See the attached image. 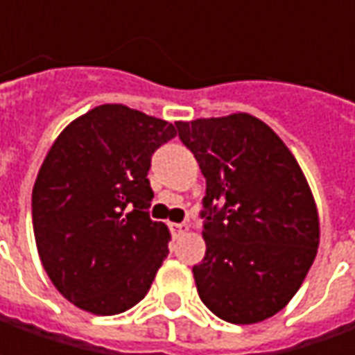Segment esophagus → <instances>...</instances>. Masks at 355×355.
Returning a JSON list of instances; mask_svg holds the SVG:
<instances>
[{
	"instance_id": "obj_1",
	"label": "esophagus",
	"mask_w": 355,
	"mask_h": 355,
	"mask_svg": "<svg viewBox=\"0 0 355 355\" xmlns=\"http://www.w3.org/2000/svg\"><path fill=\"white\" fill-rule=\"evenodd\" d=\"M170 231L173 237H180L182 233L187 231V223H170Z\"/></svg>"
}]
</instances>
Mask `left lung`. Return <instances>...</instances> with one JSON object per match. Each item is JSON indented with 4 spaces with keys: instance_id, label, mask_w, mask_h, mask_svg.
Masks as SVG:
<instances>
[{
    "instance_id": "obj_1",
    "label": "left lung",
    "mask_w": 355,
    "mask_h": 355,
    "mask_svg": "<svg viewBox=\"0 0 355 355\" xmlns=\"http://www.w3.org/2000/svg\"><path fill=\"white\" fill-rule=\"evenodd\" d=\"M205 178L199 298L231 324L275 316L300 288L320 243L296 157L263 120L239 112L175 122Z\"/></svg>"
}]
</instances>
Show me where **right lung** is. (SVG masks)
Here are the masks:
<instances>
[{"mask_svg":"<svg viewBox=\"0 0 355 355\" xmlns=\"http://www.w3.org/2000/svg\"><path fill=\"white\" fill-rule=\"evenodd\" d=\"M175 134L166 120L103 104L51 146L31 198L35 243L51 282L75 306L112 316L150 291L170 231L150 219L148 171Z\"/></svg>","mask_w":355,"mask_h":355,"instance_id":"obj_1","label":"right lung"}]
</instances>
